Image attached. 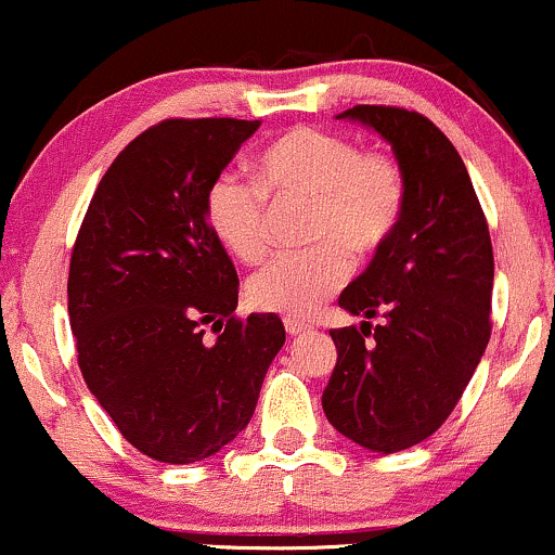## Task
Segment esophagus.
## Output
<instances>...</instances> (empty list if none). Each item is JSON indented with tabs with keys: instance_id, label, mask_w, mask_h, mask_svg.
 Wrapping results in <instances>:
<instances>
[{
	"instance_id": "34e87169",
	"label": "esophagus",
	"mask_w": 555,
	"mask_h": 555,
	"mask_svg": "<svg viewBox=\"0 0 555 555\" xmlns=\"http://www.w3.org/2000/svg\"><path fill=\"white\" fill-rule=\"evenodd\" d=\"M284 328H286V334H289V336H302L305 331H308V326H305V323L295 321V318H286Z\"/></svg>"
}]
</instances>
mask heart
Here are the masks:
<instances>
[{"label": "heart", "instance_id": "1", "mask_svg": "<svg viewBox=\"0 0 555 555\" xmlns=\"http://www.w3.org/2000/svg\"><path fill=\"white\" fill-rule=\"evenodd\" d=\"M404 171L391 156L362 154L354 140L295 127L256 158V188L219 177L206 195V221L232 258L258 263L269 250L273 203H313L308 256H284L260 269L245 297L260 313L310 318L349 276L391 242L404 211Z\"/></svg>", "mask_w": 555, "mask_h": 555}]
</instances>
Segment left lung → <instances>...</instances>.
Segmentation results:
<instances>
[{
  "instance_id": "8db88e82",
  "label": "left lung",
  "mask_w": 555,
  "mask_h": 555,
  "mask_svg": "<svg viewBox=\"0 0 555 555\" xmlns=\"http://www.w3.org/2000/svg\"><path fill=\"white\" fill-rule=\"evenodd\" d=\"M336 119L391 145L406 193L391 242L341 292L339 308L365 321L328 331L336 367L321 401L341 436L393 454L441 428L486 352L493 247L467 167L428 117L360 104Z\"/></svg>"
}]
</instances>
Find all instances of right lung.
<instances>
[{
  "label": "right lung",
  "mask_w": 555,
  "mask_h": 555,
  "mask_svg": "<svg viewBox=\"0 0 555 555\" xmlns=\"http://www.w3.org/2000/svg\"><path fill=\"white\" fill-rule=\"evenodd\" d=\"M258 127L219 117L145 130L101 177L75 240L67 310L80 373L156 462L193 464L234 441L286 339L276 313L234 318L237 271L206 221L208 188ZM203 322L220 331L214 343Z\"/></svg>",
  "instance_id": "right-lung-1"
}]
</instances>
